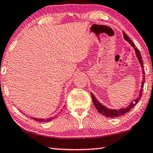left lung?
<instances>
[{
	"label": "left lung",
	"instance_id": "obj_1",
	"mask_svg": "<svg viewBox=\"0 0 153 153\" xmlns=\"http://www.w3.org/2000/svg\"><path fill=\"white\" fill-rule=\"evenodd\" d=\"M123 36H124L123 37H124V39H125V40L128 42L131 45V47H132L134 49L135 52H136V55H137V57L138 58V60H139V63L141 66L142 73H143V74H144L143 60H142L141 55V53H140L139 49H138L137 48L135 47L134 44L132 42V41H131V39H129V37L127 36V35L125 34V33H124V32H123ZM143 76V81H142V83H141V88L139 91V96H138L137 98H136V99L134 100V101L131 102V103L129 104V105L128 106H127L126 108H120V109H109V108H106V106L102 105V104L100 103V102L98 101L97 99H96L93 94L91 93L92 100H93L94 105H95V108H97L98 112H99L100 114H103L104 116H105L106 117H109V118H116V117L123 116V115H124L125 114H126V113L128 112L134 106H135L136 104H137L138 102H139L140 99H141V97L142 96V91H143V83H144V81H145V76Z\"/></svg>",
	"mask_w": 153,
	"mask_h": 153
}]
</instances>
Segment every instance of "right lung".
<instances>
[{"instance_id": "1", "label": "right lung", "mask_w": 153, "mask_h": 153, "mask_svg": "<svg viewBox=\"0 0 153 153\" xmlns=\"http://www.w3.org/2000/svg\"><path fill=\"white\" fill-rule=\"evenodd\" d=\"M62 111V109H61ZM33 118V120H36V121H38V122H49V121H51L53 120V118H55V117H53V118H46V119H44V118Z\"/></svg>"}]
</instances>
